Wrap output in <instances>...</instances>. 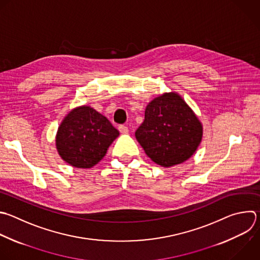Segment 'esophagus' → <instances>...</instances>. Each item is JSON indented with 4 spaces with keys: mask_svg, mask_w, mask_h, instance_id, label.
Returning a JSON list of instances; mask_svg holds the SVG:
<instances>
[{
    "mask_svg": "<svg viewBox=\"0 0 260 260\" xmlns=\"http://www.w3.org/2000/svg\"><path fill=\"white\" fill-rule=\"evenodd\" d=\"M118 129H119L120 134H122V135H126V134H128V127H127V126H125V125H120V126L118 127Z\"/></svg>",
    "mask_w": 260,
    "mask_h": 260,
    "instance_id": "obj_1",
    "label": "esophagus"
}]
</instances>
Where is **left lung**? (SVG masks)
I'll return each mask as SVG.
<instances>
[{
	"mask_svg": "<svg viewBox=\"0 0 260 260\" xmlns=\"http://www.w3.org/2000/svg\"><path fill=\"white\" fill-rule=\"evenodd\" d=\"M135 135L146 155L168 168L194 155L202 141L203 125L179 93L168 92L148 103Z\"/></svg>",
	"mask_w": 260,
	"mask_h": 260,
	"instance_id": "left-lung-1",
	"label": "left lung"
}]
</instances>
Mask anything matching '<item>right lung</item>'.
<instances>
[{
    "label": "right lung",
    "mask_w": 260,
    "mask_h": 260,
    "mask_svg": "<svg viewBox=\"0 0 260 260\" xmlns=\"http://www.w3.org/2000/svg\"><path fill=\"white\" fill-rule=\"evenodd\" d=\"M119 136L111 122L93 107L81 105L62 119L55 138L59 156L76 168H91L106 155Z\"/></svg>",
    "instance_id": "1"
}]
</instances>
